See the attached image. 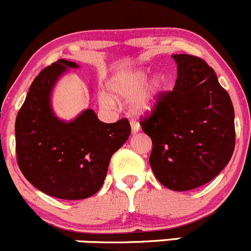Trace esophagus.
<instances>
[{"label": "esophagus", "mask_w": 251, "mask_h": 251, "mask_svg": "<svg viewBox=\"0 0 251 251\" xmlns=\"http://www.w3.org/2000/svg\"><path fill=\"white\" fill-rule=\"evenodd\" d=\"M131 127H132V132H133V133H136V132H138L140 130V125L137 123L136 120H131Z\"/></svg>", "instance_id": "1"}]
</instances>
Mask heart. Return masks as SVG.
Returning <instances> with one entry per match:
<instances>
[{"mask_svg": "<svg viewBox=\"0 0 251 251\" xmlns=\"http://www.w3.org/2000/svg\"><path fill=\"white\" fill-rule=\"evenodd\" d=\"M148 77V71L143 70V69L125 71V73H121L118 76L113 77L109 81V90L118 98L125 99L132 98V96L138 94L139 95L133 100V108L138 112H149L156 106L157 95L161 89L162 81L161 78L157 77L151 82V84L147 89L139 93L147 83ZM100 101L104 106H113L114 104V100H113L112 96L106 94V93H101Z\"/></svg>", "mask_w": 251, "mask_h": 251, "instance_id": "1", "label": "heart"}]
</instances>
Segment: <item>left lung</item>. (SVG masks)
<instances>
[{
	"mask_svg": "<svg viewBox=\"0 0 251 251\" xmlns=\"http://www.w3.org/2000/svg\"><path fill=\"white\" fill-rule=\"evenodd\" d=\"M174 89L159 93L156 106L140 119L152 140L150 162L156 178L176 192L210 182L235 150V111L227 92L205 60L174 54Z\"/></svg>",
	"mask_w": 251,
	"mask_h": 251,
	"instance_id": "obj_1",
	"label": "left lung"
}]
</instances>
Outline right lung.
<instances>
[{
	"instance_id": "add662e5",
	"label": "right lung",
	"mask_w": 251,
	"mask_h": 251,
	"mask_svg": "<svg viewBox=\"0 0 251 251\" xmlns=\"http://www.w3.org/2000/svg\"><path fill=\"white\" fill-rule=\"evenodd\" d=\"M74 62L59 59L40 71L15 121L18 166L27 181L51 197L81 200L102 187L113 153L131 133L127 119L106 124L93 109L70 123L52 113L50 95L58 77Z\"/></svg>"
}]
</instances>
